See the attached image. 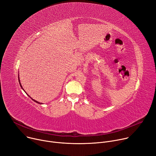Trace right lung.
<instances>
[{
  "label": "right lung",
  "instance_id": "add662e5",
  "mask_svg": "<svg viewBox=\"0 0 156 156\" xmlns=\"http://www.w3.org/2000/svg\"><path fill=\"white\" fill-rule=\"evenodd\" d=\"M18 79H19V84H20V87H21V88H22V90H23V91H25V90H24V89H23V88H22V84H21V83H20V78H19V76H18ZM25 93H26V92H25ZM26 94H27V95H28V96H29V97H30V98H31V99H32V100H33V101H35V103H38V104H40V105H41V104H42V103H39V102H38V101H36V100H34V99H32V98H31V97H30V96H29V94H27V93H26Z\"/></svg>",
  "mask_w": 156,
  "mask_h": 156
}]
</instances>
